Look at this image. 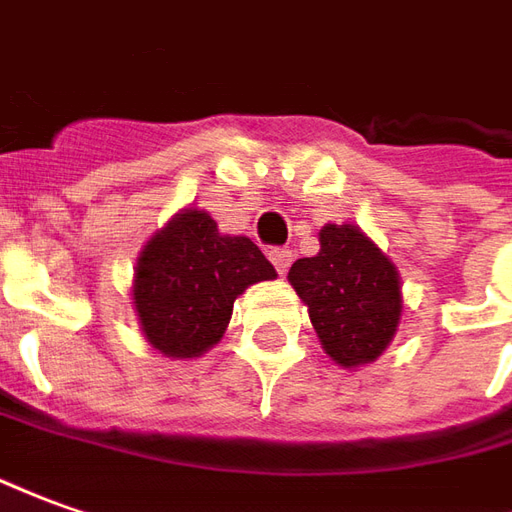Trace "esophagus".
<instances>
[{
  "instance_id": "obj_1",
  "label": "esophagus",
  "mask_w": 512,
  "mask_h": 512,
  "mask_svg": "<svg viewBox=\"0 0 512 512\" xmlns=\"http://www.w3.org/2000/svg\"><path fill=\"white\" fill-rule=\"evenodd\" d=\"M268 257H271V263H274V268H277L280 274H285V271L291 268L293 252L288 249V246H274V249L268 252Z\"/></svg>"
}]
</instances>
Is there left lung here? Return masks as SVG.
Wrapping results in <instances>:
<instances>
[{
	"instance_id": "obj_1",
	"label": "left lung",
	"mask_w": 512,
	"mask_h": 512,
	"mask_svg": "<svg viewBox=\"0 0 512 512\" xmlns=\"http://www.w3.org/2000/svg\"><path fill=\"white\" fill-rule=\"evenodd\" d=\"M318 241L321 252L296 260L288 280L310 310L327 355L346 368L371 363L399 327V274L352 224H327Z\"/></svg>"
}]
</instances>
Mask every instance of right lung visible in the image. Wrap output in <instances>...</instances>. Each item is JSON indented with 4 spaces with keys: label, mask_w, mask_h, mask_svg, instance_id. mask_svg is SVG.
<instances>
[{
    "label": "right lung",
    "mask_w": 512,
    "mask_h": 512,
    "mask_svg": "<svg viewBox=\"0 0 512 512\" xmlns=\"http://www.w3.org/2000/svg\"><path fill=\"white\" fill-rule=\"evenodd\" d=\"M277 271L244 235H221L202 210H185L144 246L135 310L146 338L169 357H196L219 341L238 293Z\"/></svg>",
    "instance_id": "add662e5"
}]
</instances>
